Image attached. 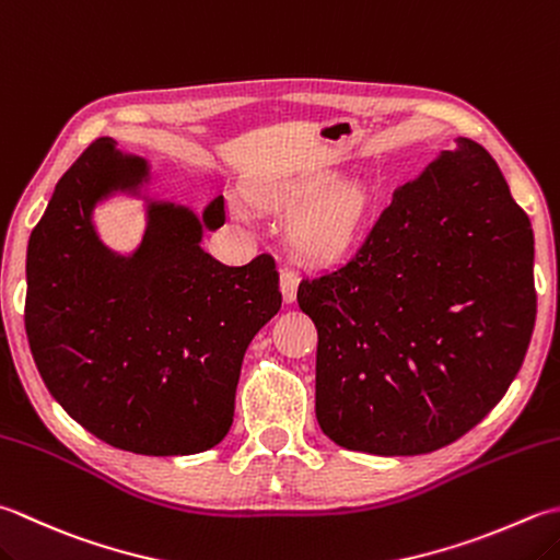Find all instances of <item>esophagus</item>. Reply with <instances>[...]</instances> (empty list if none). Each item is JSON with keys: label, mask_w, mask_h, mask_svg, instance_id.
I'll use <instances>...</instances> for the list:
<instances>
[{"label": "esophagus", "mask_w": 560, "mask_h": 560, "mask_svg": "<svg viewBox=\"0 0 560 560\" xmlns=\"http://www.w3.org/2000/svg\"><path fill=\"white\" fill-rule=\"evenodd\" d=\"M281 295L283 303H293L295 301V291H299V273L291 269H281Z\"/></svg>", "instance_id": "34e87169"}]
</instances>
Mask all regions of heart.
Returning <instances> with one entry per match:
<instances>
[{
	"mask_svg": "<svg viewBox=\"0 0 560 560\" xmlns=\"http://www.w3.org/2000/svg\"><path fill=\"white\" fill-rule=\"evenodd\" d=\"M249 199L273 213H298L291 247L317 267L337 265L352 252L371 221V196L327 170L279 172L249 186Z\"/></svg>",
	"mask_w": 560,
	"mask_h": 560,
	"instance_id": "b5f03b06",
	"label": "heart"
}]
</instances>
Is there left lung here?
Segmentation results:
<instances>
[{
	"mask_svg": "<svg viewBox=\"0 0 560 560\" xmlns=\"http://www.w3.org/2000/svg\"><path fill=\"white\" fill-rule=\"evenodd\" d=\"M315 415L378 456L456 442L505 396L534 320V233L498 162L456 138L402 184L342 267L305 279Z\"/></svg>",
	"mask_w": 560,
	"mask_h": 560,
	"instance_id": "8db88e82",
	"label": "left lung"
}]
</instances>
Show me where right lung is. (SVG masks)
<instances>
[{
	"label": "right lung",
	"mask_w": 560,
	"mask_h": 560,
	"mask_svg": "<svg viewBox=\"0 0 560 560\" xmlns=\"http://www.w3.org/2000/svg\"><path fill=\"white\" fill-rule=\"evenodd\" d=\"M150 164L98 138L62 174L26 252V335L50 396L86 432L145 456L199 454L223 442L247 347L281 308L269 255L225 267L203 230L223 199L191 208L145 196L130 255L102 243L94 208L142 196Z\"/></svg>",
	"instance_id": "add662e5"
}]
</instances>
